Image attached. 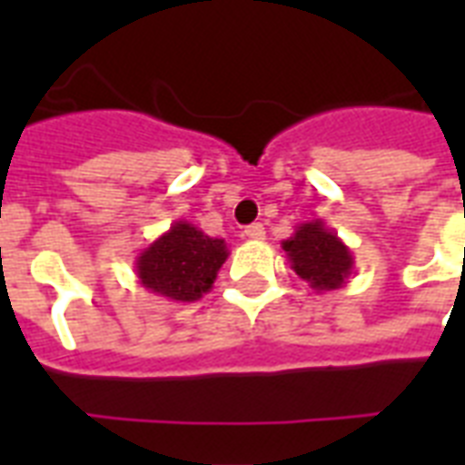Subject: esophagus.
Listing matches in <instances>:
<instances>
[{"mask_svg": "<svg viewBox=\"0 0 465 465\" xmlns=\"http://www.w3.org/2000/svg\"><path fill=\"white\" fill-rule=\"evenodd\" d=\"M248 236V239H253V241H261L265 239V226L261 224V222H255V224L246 226V232H243Z\"/></svg>", "mask_w": 465, "mask_h": 465, "instance_id": "esophagus-1", "label": "esophagus"}]
</instances>
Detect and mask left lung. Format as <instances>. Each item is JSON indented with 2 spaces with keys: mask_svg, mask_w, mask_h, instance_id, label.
Returning a JSON list of instances; mask_svg holds the SVG:
<instances>
[{
  "mask_svg": "<svg viewBox=\"0 0 465 465\" xmlns=\"http://www.w3.org/2000/svg\"><path fill=\"white\" fill-rule=\"evenodd\" d=\"M282 251L290 268L313 292L340 290L354 272L352 251L323 219L299 224L290 239L282 241Z\"/></svg>",
  "mask_w": 465,
  "mask_h": 465,
  "instance_id": "8db88e82",
  "label": "left lung"
}]
</instances>
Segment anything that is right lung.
<instances>
[{
    "mask_svg": "<svg viewBox=\"0 0 465 465\" xmlns=\"http://www.w3.org/2000/svg\"><path fill=\"white\" fill-rule=\"evenodd\" d=\"M226 258L224 239L207 236L195 224L178 219L134 258V272L152 294L190 304L212 290Z\"/></svg>",
    "mask_w": 465,
    "mask_h": 465,
    "instance_id": "right-lung-1",
    "label": "right lung"
}]
</instances>
